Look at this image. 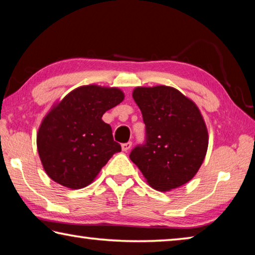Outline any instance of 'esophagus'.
I'll list each match as a JSON object with an SVG mask.
<instances>
[{"instance_id": "1", "label": "esophagus", "mask_w": 255, "mask_h": 255, "mask_svg": "<svg viewBox=\"0 0 255 255\" xmlns=\"http://www.w3.org/2000/svg\"><path fill=\"white\" fill-rule=\"evenodd\" d=\"M131 145H132L131 141H128V143H125V144H123V145H122V148H123L124 152H127V150L130 149Z\"/></svg>"}]
</instances>
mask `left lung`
Wrapping results in <instances>:
<instances>
[{
  "mask_svg": "<svg viewBox=\"0 0 255 255\" xmlns=\"http://www.w3.org/2000/svg\"><path fill=\"white\" fill-rule=\"evenodd\" d=\"M132 98L143 115L146 140L129 157L158 191H170L189 182L200 169L208 148V130L199 108L166 85L138 86Z\"/></svg>",
  "mask_w": 255,
  "mask_h": 255,
  "instance_id": "obj_1",
  "label": "left lung"
}]
</instances>
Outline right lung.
Returning a JSON list of instances; mask_svg holds the SVG:
<instances>
[{"label":"right lung","mask_w":255,"mask_h":255,"mask_svg":"<svg viewBox=\"0 0 255 255\" xmlns=\"http://www.w3.org/2000/svg\"><path fill=\"white\" fill-rule=\"evenodd\" d=\"M124 98L118 88L90 84L55 103L37 133L38 153L51 180L68 189L84 188L122 150L102 116Z\"/></svg>","instance_id":"obj_1"}]
</instances>
